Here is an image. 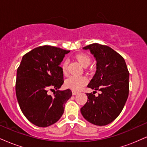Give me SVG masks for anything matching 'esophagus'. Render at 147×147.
I'll return each mask as SVG.
<instances>
[{"mask_svg": "<svg viewBox=\"0 0 147 147\" xmlns=\"http://www.w3.org/2000/svg\"><path fill=\"white\" fill-rule=\"evenodd\" d=\"M72 95H77L79 92H77V91H75V90H72Z\"/></svg>", "mask_w": 147, "mask_h": 147, "instance_id": "34e87169", "label": "esophagus"}]
</instances>
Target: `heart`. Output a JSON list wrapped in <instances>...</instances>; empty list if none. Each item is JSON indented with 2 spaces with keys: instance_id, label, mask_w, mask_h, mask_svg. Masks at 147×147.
Returning <instances> with one entry per match:
<instances>
[{
  "instance_id": "obj_1",
  "label": "heart",
  "mask_w": 147,
  "mask_h": 147,
  "mask_svg": "<svg viewBox=\"0 0 147 147\" xmlns=\"http://www.w3.org/2000/svg\"><path fill=\"white\" fill-rule=\"evenodd\" d=\"M76 59L84 67H87L90 63V57L86 53H80L76 56ZM68 61L64 60L61 64V68L64 74L68 72ZM88 79L85 76L73 75L67 79L65 82V86L73 90H78L82 88L87 84Z\"/></svg>"
}]
</instances>
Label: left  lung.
Segmentation results:
<instances>
[{
	"instance_id": "8db88e82",
	"label": "left lung",
	"mask_w": 147,
	"mask_h": 147,
	"mask_svg": "<svg viewBox=\"0 0 147 147\" xmlns=\"http://www.w3.org/2000/svg\"><path fill=\"white\" fill-rule=\"evenodd\" d=\"M97 61V70L88 87L101 91L97 97L86 93L88 101L81 113L92 124L105 126L122 112L129 92V72L124 59L107 45L92 43L83 48ZM96 92V91H94Z\"/></svg>"
}]
</instances>
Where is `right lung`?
<instances>
[{"mask_svg": "<svg viewBox=\"0 0 147 147\" xmlns=\"http://www.w3.org/2000/svg\"><path fill=\"white\" fill-rule=\"evenodd\" d=\"M69 50L51 45L34 48L22 58L17 69L16 95L25 117L39 127H47L60 119L64 106L72 96L70 89L55 91L63 84L61 62Z\"/></svg>", "mask_w": 147, "mask_h": 147, "instance_id": "add662e5", "label": "right lung"}]
</instances>
